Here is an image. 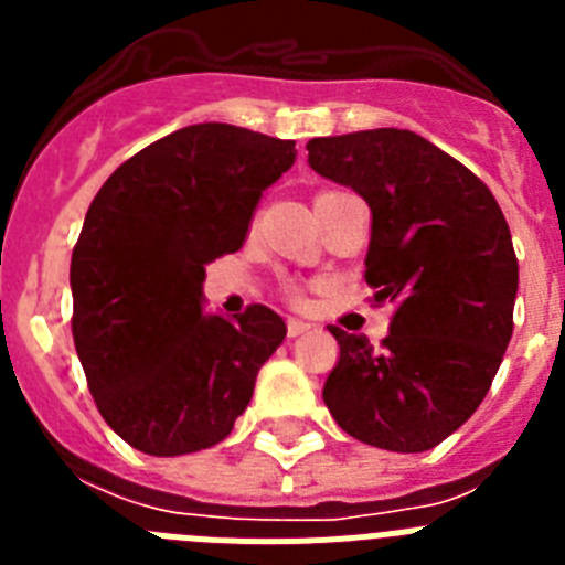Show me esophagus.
Wrapping results in <instances>:
<instances>
[{"instance_id":"34e87169","label":"esophagus","mask_w":565,"mask_h":565,"mask_svg":"<svg viewBox=\"0 0 565 565\" xmlns=\"http://www.w3.org/2000/svg\"><path fill=\"white\" fill-rule=\"evenodd\" d=\"M306 331H311L308 322H302V319H288V337H302Z\"/></svg>"}]
</instances>
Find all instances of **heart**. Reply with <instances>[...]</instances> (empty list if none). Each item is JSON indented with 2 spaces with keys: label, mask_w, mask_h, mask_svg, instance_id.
<instances>
[{
  "label": "heart",
  "mask_w": 565,
  "mask_h": 565,
  "mask_svg": "<svg viewBox=\"0 0 565 565\" xmlns=\"http://www.w3.org/2000/svg\"><path fill=\"white\" fill-rule=\"evenodd\" d=\"M288 297H291L294 302H302V299H306V297H302V291H299V288H288Z\"/></svg>",
  "instance_id": "obj_1"
}]
</instances>
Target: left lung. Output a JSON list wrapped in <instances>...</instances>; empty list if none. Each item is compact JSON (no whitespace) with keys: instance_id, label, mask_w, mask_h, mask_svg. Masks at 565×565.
<instances>
[{"instance_id":"obj_1","label":"left lung","mask_w":565,"mask_h":565,"mask_svg":"<svg viewBox=\"0 0 565 565\" xmlns=\"http://www.w3.org/2000/svg\"><path fill=\"white\" fill-rule=\"evenodd\" d=\"M313 172L371 206L364 279L393 302L382 351L331 326L339 362L328 411L379 450L424 452L487 396L512 339L518 257L501 206L463 163L411 129L308 141Z\"/></svg>"}]
</instances>
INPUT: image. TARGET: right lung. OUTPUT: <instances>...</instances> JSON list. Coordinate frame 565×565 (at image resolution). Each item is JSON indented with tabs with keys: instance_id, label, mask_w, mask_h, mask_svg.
I'll list each match as a JSON object with an SVG mask.
<instances>
[{
	"instance_id": "add662e5",
	"label": "right lung",
	"mask_w": 565,
	"mask_h": 565,
	"mask_svg": "<svg viewBox=\"0 0 565 565\" xmlns=\"http://www.w3.org/2000/svg\"><path fill=\"white\" fill-rule=\"evenodd\" d=\"M294 158V141L192 124L124 161L89 203L70 263L73 342L98 413L135 450L223 441L286 339L266 306L203 313V279Z\"/></svg>"
}]
</instances>
